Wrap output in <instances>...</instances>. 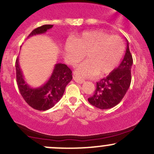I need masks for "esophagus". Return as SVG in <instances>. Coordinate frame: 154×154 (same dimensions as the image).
<instances>
[{
  "label": "esophagus",
  "mask_w": 154,
  "mask_h": 154,
  "mask_svg": "<svg viewBox=\"0 0 154 154\" xmlns=\"http://www.w3.org/2000/svg\"><path fill=\"white\" fill-rule=\"evenodd\" d=\"M73 79H74V81L76 82V83H79V84H82V83H84V82H85V80H84V79H80V78H79L77 76H74Z\"/></svg>",
  "instance_id": "obj_1"
}]
</instances>
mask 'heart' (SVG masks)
I'll return each mask as SVG.
<instances>
[{
    "label": "heart",
    "mask_w": 154,
    "mask_h": 154,
    "mask_svg": "<svg viewBox=\"0 0 154 154\" xmlns=\"http://www.w3.org/2000/svg\"><path fill=\"white\" fill-rule=\"evenodd\" d=\"M125 51L124 41L118 36H111L100 30H88L69 40L65 45L66 61L75 66L86 54L87 61L75 72L80 76H99L112 72L122 59Z\"/></svg>",
    "instance_id": "b5f03b06"
}]
</instances>
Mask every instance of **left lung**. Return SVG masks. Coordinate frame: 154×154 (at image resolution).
I'll return each instance as SVG.
<instances>
[{
    "instance_id": "obj_1",
    "label": "left lung",
    "mask_w": 154,
    "mask_h": 154,
    "mask_svg": "<svg viewBox=\"0 0 154 154\" xmlns=\"http://www.w3.org/2000/svg\"><path fill=\"white\" fill-rule=\"evenodd\" d=\"M125 55L121 64L106 78L97 82L92 97L88 99L92 106L100 109H112L122 100L131 83V68L133 60L128 41Z\"/></svg>"
}]
</instances>
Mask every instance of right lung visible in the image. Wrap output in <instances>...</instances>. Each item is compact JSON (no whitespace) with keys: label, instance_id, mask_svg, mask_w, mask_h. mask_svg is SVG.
<instances>
[{"label":"right lung","instance_id":"1","mask_svg":"<svg viewBox=\"0 0 154 154\" xmlns=\"http://www.w3.org/2000/svg\"><path fill=\"white\" fill-rule=\"evenodd\" d=\"M52 25H45L34 29L27 37L45 33ZM16 82L21 95L26 103L33 109L45 111L51 109L61 99L66 85L72 79V71L63 63H57L54 66L51 77L46 83L39 88H30L26 83L19 66V57L16 61Z\"/></svg>","mask_w":154,"mask_h":154}]
</instances>
